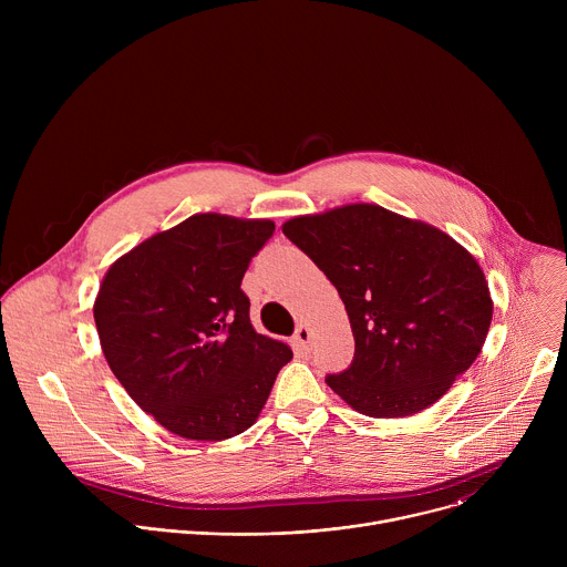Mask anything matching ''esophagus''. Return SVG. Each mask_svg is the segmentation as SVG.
I'll return each mask as SVG.
<instances>
[{"instance_id":"esophagus-1","label":"esophagus","mask_w":567,"mask_h":567,"mask_svg":"<svg viewBox=\"0 0 567 567\" xmlns=\"http://www.w3.org/2000/svg\"><path fill=\"white\" fill-rule=\"evenodd\" d=\"M309 341H311V330L307 326H300L293 334V346L300 354H307L309 352Z\"/></svg>"}]
</instances>
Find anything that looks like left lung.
Segmentation results:
<instances>
[{
    "instance_id": "obj_1",
    "label": "left lung",
    "mask_w": 567,
    "mask_h": 567,
    "mask_svg": "<svg viewBox=\"0 0 567 567\" xmlns=\"http://www.w3.org/2000/svg\"><path fill=\"white\" fill-rule=\"evenodd\" d=\"M282 233L346 305L354 361L326 381L357 413L411 417L442 399L482 352L492 291L449 233L377 204L298 215Z\"/></svg>"
}]
</instances>
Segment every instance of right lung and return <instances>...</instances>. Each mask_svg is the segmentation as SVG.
Returning a JSON list of instances; mask_svg holds the SVG:
<instances>
[{
  "mask_svg": "<svg viewBox=\"0 0 567 567\" xmlns=\"http://www.w3.org/2000/svg\"><path fill=\"white\" fill-rule=\"evenodd\" d=\"M274 230L271 219L197 213L121 256L99 287L94 320L114 377L179 437L251 429L293 357L254 330L239 289Z\"/></svg>",
  "mask_w": 567,
  "mask_h": 567,
  "instance_id": "1",
  "label": "right lung"
}]
</instances>
